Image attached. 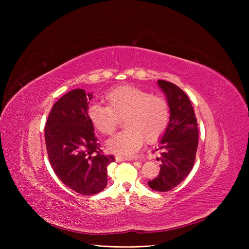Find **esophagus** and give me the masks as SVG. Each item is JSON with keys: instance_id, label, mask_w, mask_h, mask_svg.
Masks as SVG:
<instances>
[{"instance_id": "1", "label": "esophagus", "mask_w": 249, "mask_h": 249, "mask_svg": "<svg viewBox=\"0 0 249 249\" xmlns=\"http://www.w3.org/2000/svg\"><path fill=\"white\" fill-rule=\"evenodd\" d=\"M116 160H117V161H129V160H132V159H131V158H127V156L117 155V156H116Z\"/></svg>"}]
</instances>
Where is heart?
Here are the masks:
<instances>
[{
  "instance_id": "heart-1",
  "label": "heart",
  "mask_w": 249,
  "mask_h": 249,
  "mask_svg": "<svg viewBox=\"0 0 249 249\" xmlns=\"http://www.w3.org/2000/svg\"><path fill=\"white\" fill-rule=\"evenodd\" d=\"M107 105L94 103L88 114L94 127L104 135H111L118 126V118H123V131L108 140L110 151L133 155L141 147L143 140L149 143L161 137L169 121V107L162 97L152 96L135 87L124 86L106 97Z\"/></svg>"
}]
</instances>
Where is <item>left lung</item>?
Wrapping results in <instances>:
<instances>
[{
	"instance_id": "8db88e82",
	"label": "left lung",
	"mask_w": 249,
	"mask_h": 249,
	"mask_svg": "<svg viewBox=\"0 0 249 249\" xmlns=\"http://www.w3.org/2000/svg\"><path fill=\"white\" fill-rule=\"evenodd\" d=\"M169 107V122L160 140L161 161L158 178L148 181V186L159 192L176 188L192 171L198 148L199 131L195 112L185 91L175 84L158 81Z\"/></svg>"
}]
</instances>
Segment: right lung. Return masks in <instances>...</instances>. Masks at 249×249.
<instances>
[{"label": "right lung", "mask_w": 249, "mask_h": 249, "mask_svg": "<svg viewBox=\"0 0 249 249\" xmlns=\"http://www.w3.org/2000/svg\"><path fill=\"white\" fill-rule=\"evenodd\" d=\"M93 94L75 89L52 107L45 126L49 162L57 178L81 195H95L107 186V167L115 160L102 152L89 119Z\"/></svg>", "instance_id": "add662e5"}]
</instances>
